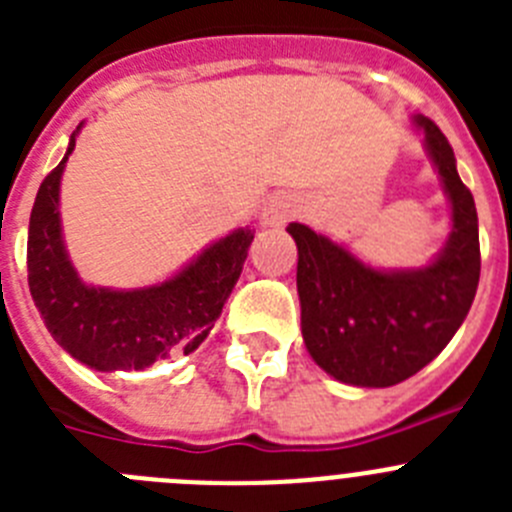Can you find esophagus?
Returning <instances> with one entry per match:
<instances>
[{
  "label": "esophagus",
  "mask_w": 512,
  "mask_h": 512,
  "mask_svg": "<svg viewBox=\"0 0 512 512\" xmlns=\"http://www.w3.org/2000/svg\"><path fill=\"white\" fill-rule=\"evenodd\" d=\"M297 212H300L297 200H292L289 194H277V197H271L266 202L264 212H261V228H279L287 220H292Z\"/></svg>",
  "instance_id": "esophagus-1"
}]
</instances>
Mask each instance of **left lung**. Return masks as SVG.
Masks as SVG:
<instances>
[{
    "label": "left lung",
    "mask_w": 512,
    "mask_h": 512,
    "mask_svg": "<svg viewBox=\"0 0 512 512\" xmlns=\"http://www.w3.org/2000/svg\"><path fill=\"white\" fill-rule=\"evenodd\" d=\"M451 207V233L428 264L379 269L343 243L289 223L297 243L302 341L312 361L354 387H392L441 354L467 318L479 284L474 197L456 171L446 135L413 115Z\"/></svg>",
    "instance_id": "1"
}]
</instances>
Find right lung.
I'll use <instances>...</instances> for the list:
<instances>
[{"label":"right lung","instance_id":"obj_1","mask_svg":"<svg viewBox=\"0 0 512 512\" xmlns=\"http://www.w3.org/2000/svg\"><path fill=\"white\" fill-rule=\"evenodd\" d=\"M81 125L35 197L27 230V284L45 328L66 354L97 372H143L156 361L192 354L205 341L241 277L256 230L248 225L230 230L158 284L138 289L87 284L71 264L61 228V176Z\"/></svg>","mask_w":512,"mask_h":512}]
</instances>
